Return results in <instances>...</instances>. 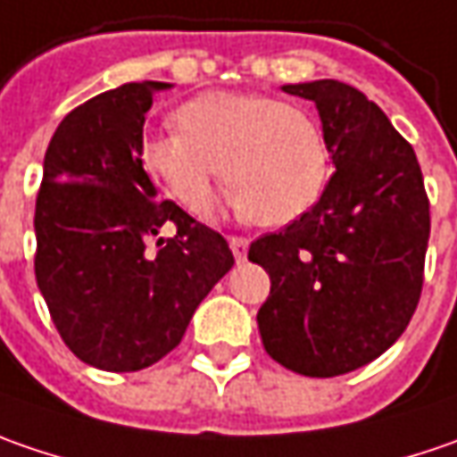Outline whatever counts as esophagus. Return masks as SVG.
<instances>
[{
  "instance_id": "1",
  "label": "esophagus",
  "mask_w": 457,
  "mask_h": 457,
  "mask_svg": "<svg viewBox=\"0 0 457 457\" xmlns=\"http://www.w3.org/2000/svg\"><path fill=\"white\" fill-rule=\"evenodd\" d=\"M248 245H250L248 237H240V235H232V237H229V248H232L235 261H245V255H248Z\"/></svg>"
}]
</instances>
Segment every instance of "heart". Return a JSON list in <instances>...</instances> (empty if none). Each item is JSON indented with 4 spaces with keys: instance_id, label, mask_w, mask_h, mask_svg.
I'll list each match as a JSON object with an SVG mask.
<instances>
[{
    "instance_id": "heart-1",
    "label": "heart",
    "mask_w": 457,
    "mask_h": 457,
    "mask_svg": "<svg viewBox=\"0 0 457 457\" xmlns=\"http://www.w3.org/2000/svg\"><path fill=\"white\" fill-rule=\"evenodd\" d=\"M176 125L140 143V163L191 214L209 207L220 169L229 207L261 225H287L325 191V135L299 104L207 91L176 110Z\"/></svg>"
}]
</instances>
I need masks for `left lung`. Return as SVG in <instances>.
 Returning <instances> with one entry per match:
<instances>
[{
	"mask_svg": "<svg viewBox=\"0 0 457 457\" xmlns=\"http://www.w3.org/2000/svg\"><path fill=\"white\" fill-rule=\"evenodd\" d=\"M284 91L317 104L335 173L299 220L250 243L248 261L270 276L258 329L276 363L332 378L407 329L425 284L429 199L414 148L363 91L335 79Z\"/></svg>",
	"mask_w": 457,
	"mask_h": 457,
	"instance_id": "1",
	"label": "left lung"
}]
</instances>
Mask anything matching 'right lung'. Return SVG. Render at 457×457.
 <instances>
[{
  "label": "right lung",
  "instance_id": "add662e5",
  "mask_svg": "<svg viewBox=\"0 0 457 457\" xmlns=\"http://www.w3.org/2000/svg\"><path fill=\"white\" fill-rule=\"evenodd\" d=\"M122 84L79 104L50 137L35 199V278L61 340L84 363L129 373L181 343L235 258L228 240L155 187L140 163L153 91ZM163 224L177 235L147 243Z\"/></svg>",
  "mask_w": 457,
  "mask_h": 457
}]
</instances>
